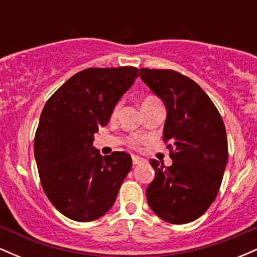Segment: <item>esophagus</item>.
Returning <instances> with one entry per match:
<instances>
[{"label":"esophagus","mask_w":257,"mask_h":257,"mask_svg":"<svg viewBox=\"0 0 257 257\" xmlns=\"http://www.w3.org/2000/svg\"><path fill=\"white\" fill-rule=\"evenodd\" d=\"M132 159H133V164H134V166H138V164L143 163V162L145 161V159L141 158V157H138V156H133Z\"/></svg>","instance_id":"1"}]
</instances>
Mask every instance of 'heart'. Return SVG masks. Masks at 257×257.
Returning <instances> with one entry per match:
<instances>
[{
    "mask_svg": "<svg viewBox=\"0 0 257 257\" xmlns=\"http://www.w3.org/2000/svg\"><path fill=\"white\" fill-rule=\"evenodd\" d=\"M155 101H158V100L156 99L155 96H147V98H145V99L143 100V104H141V106L149 105V104H151V102H155ZM118 107H119V105H117L116 107H114V112L118 110ZM129 144H131L132 146H137L138 144H139V139H137V138H132L131 140H129Z\"/></svg>",
    "mask_w": 257,
    "mask_h": 257,
    "instance_id": "obj_1",
    "label": "heart"
}]
</instances>
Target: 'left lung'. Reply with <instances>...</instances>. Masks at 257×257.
<instances>
[{"label":"left lung","mask_w":257,"mask_h":257,"mask_svg":"<svg viewBox=\"0 0 257 257\" xmlns=\"http://www.w3.org/2000/svg\"><path fill=\"white\" fill-rule=\"evenodd\" d=\"M140 78L167 108L163 140L173 164L151 159L156 172L147 203L167 222H192L216 198L228 159L225 124L196 82L173 70L140 69Z\"/></svg>","instance_id":"1"}]
</instances>
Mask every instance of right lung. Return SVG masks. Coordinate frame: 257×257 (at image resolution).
Returning a JSON list of instances; mask_svg holds the SVG:
<instances>
[{"label": "right lung", "instance_id": "1", "mask_svg": "<svg viewBox=\"0 0 257 257\" xmlns=\"http://www.w3.org/2000/svg\"><path fill=\"white\" fill-rule=\"evenodd\" d=\"M138 76L132 66L91 67L67 79L44 105L35 158L44 193L69 219L89 222L107 213L131 172V155L102 157L93 141Z\"/></svg>", "mask_w": 257, "mask_h": 257}]
</instances>
